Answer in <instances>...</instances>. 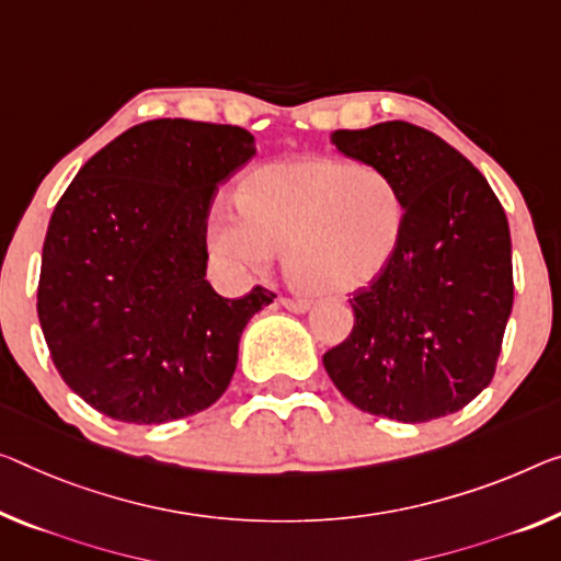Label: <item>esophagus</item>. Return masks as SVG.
<instances>
[{"mask_svg":"<svg viewBox=\"0 0 561 561\" xmlns=\"http://www.w3.org/2000/svg\"><path fill=\"white\" fill-rule=\"evenodd\" d=\"M280 306L286 308V310H290V313H306V310H308V304H306V300H300V298H288V296H283V298H280Z\"/></svg>","mask_w":561,"mask_h":561,"instance_id":"1","label":"esophagus"}]
</instances>
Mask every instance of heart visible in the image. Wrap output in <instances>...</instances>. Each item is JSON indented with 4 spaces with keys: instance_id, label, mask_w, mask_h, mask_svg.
Segmentation results:
<instances>
[{
    "instance_id": "heart-1",
    "label": "heart",
    "mask_w": 561,
    "mask_h": 561,
    "mask_svg": "<svg viewBox=\"0 0 561 561\" xmlns=\"http://www.w3.org/2000/svg\"><path fill=\"white\" fill-rule=\"evenodd\" d=\"M236 201L238 213L213 215V251L243 271H261L286 251L288 278L323 298L381 278L409 228L399 180L346 158L268 162L248 172Z\"/></svg>"
}]
</instances>
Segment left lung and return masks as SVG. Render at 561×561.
<instances>
[{"instance_id":"obj_1","label":"left lung","mask_w":561,"mask_h":561,"mask_svg":"<svg viewBox=\"0 0 561 561\" xmlns=\"http://www.w3.org/2000/svg\"><path fill=\"white\" fill-rule=\"evenodd\" d=\"M331 142L399 180L409 228L381 278L351 298L353 331L323 366L374 416L421 424L459 411L494 378L514 304L502 203L459 150L403 119Z\"/></svg>"}]
</instances>
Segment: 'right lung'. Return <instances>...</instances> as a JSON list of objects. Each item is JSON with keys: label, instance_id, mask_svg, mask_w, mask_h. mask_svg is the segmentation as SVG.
Wrapping results in <instances>:
<instances>
[{"label": "right lung", "instance_id": "1", "mask_svg": "<svg viewBox=\"0 0 561 561\" xmlns=\"http://www.w3.org/2000/svg\"><path fill=\"white\" fill-rule=\"evenodd\" d=\"M253 154L243 127L150 119L92 154L59 197L37 316L59 376L92 409L165 424L226 393L240 335L275 293L218 296L205 236L218 185Z\"/></svg>", "mask_w": 561, "mask_h": 561}]
</instances>
